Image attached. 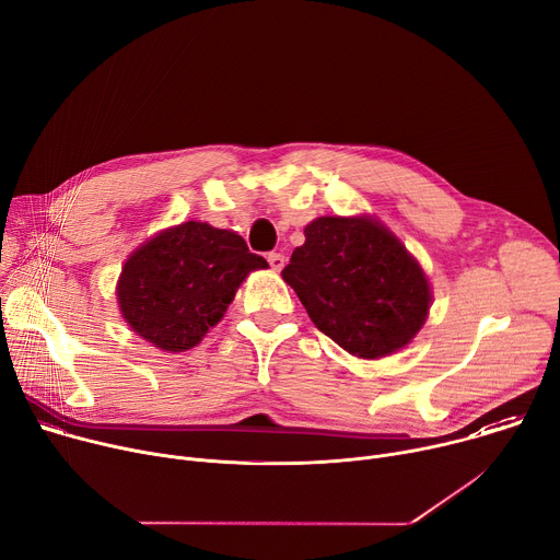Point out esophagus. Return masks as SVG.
<instances>
[{
	"label": "esophagus",
	"instance_id": "esophagus-1",
	"mask_svg": "<svg viewBox=\"0 0 560 560\" xmlns=\"http://www.w3.org/2000/svg\"><path fill=\"white\" fill-rule=\"evenodd\" d=\"M267 260H269V267H271L273 271H282V267H284V262H287L282 254H269Z\"/></svg>",
	"mask_w": 560,
	"mask_h": 560
}]
</instances>
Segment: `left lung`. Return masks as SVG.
I'll return each mask as SVG.
<instances>
[{
  "label": "left lung",
  "instance_id": "1",
  "mask_svg": "<svg viewBox=\"0 0 560 560\" xmlns=\"http://www.w3.org/2000/svg\"><path fill=\"white\" fill-rule=\"evenodd\" d=\"M282 280L325 336L366 360L407 347L431 304L422 267L369 215H325L306 224Z\"/></svg>",
  "mask_w": 560,
  "mask_h": 560
}]
</instances>
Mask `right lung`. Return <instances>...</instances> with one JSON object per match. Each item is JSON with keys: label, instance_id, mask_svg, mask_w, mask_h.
Listing matches in <instances>:
<instances>
[{"label": "right lung", "instance_id": "right-lung-1", "mask_svg": "<svg viewBox=\"0 0 560 560\" xmlns=\"http://www.w3.org/2000/svg\"><path fill=\"white\" fill-rule=\"evenodd\" d=\"M267 267L235 231L182 222L147 240L124 262L119 312L153 347L186 351L222 320L242 280Z\"/></svg>", "mask_w": 560, "mask_h": 560}]
</instances>
